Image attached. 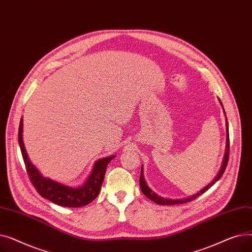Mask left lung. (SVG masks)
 I'll use <instances>...</instances> for the list:
<instances>
[{
	"label": "left lung",
	"mask_w": 252,
	"mask_h": 252,
	"mask_svg": "<svg viewBox=\"0 0 252 252\" xmlns=\"http://www.w3.org/2000/svg\"><path fill=\"white\" fill-rule=\"evenodd\" d=\"M221 104V102H220ZM222 106V104H221ZM226 113V112H224ZM227 119V118H226ZM227 134H228V137H227V147H226V154H224V158H223V161H222V165H221V168L220 170V173L218 174V176L215 178V180L211 182L209 185H207V186L202 189L199 193H197L193 196H190L189 198H184V199H167V198H163V197H160L158 196L157 194H155L149 187L148 185L146 183V181H145L144 179V173H143V166L141 167V176H140V187H141V190L143 192V194L146 196L147 198H149L150 200H152L153 202L157 203V204H160V205H174V204H181V203H186V202H190L194 199H196L197 197H199L201 194H203L204 192H206L211 186H214L215 183L217 181H219L220 179V177L222 176V174L224 173V170H226V167L228 165V161H229V153H230V139H229V126H228V119H227Z\"/></svg>",
	"instance_id": "8db88e82"
}]
</instances>
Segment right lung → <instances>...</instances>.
Returning <instances> with one entry per match:
<instances>
[{
	"label": "right lung",
	"instance_id": "obj_1",
	"mask_svg": "<svg viewBox=\"0 0 252 252\" xmlns=\"http://www.w3.org/2000/svg\"><path fill=\"white\" fill-rule=\"evenodd\" d=\"M22 125L23 121L21 118L18 130L19 146L25 164L26 173H28L29 178L37 193L53 203L65 207H81L94 201L100 193L106 168H107L108 163L111 161L112 158H114V156L99 159L95 163L91 176L83 187H67L65 185L42 177L41 174L38 173V170L31 163L22 141Z\"/></svg>",
	"mask_w": 252,
	"mask_h": 252
}]
</instances>
